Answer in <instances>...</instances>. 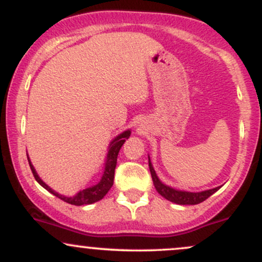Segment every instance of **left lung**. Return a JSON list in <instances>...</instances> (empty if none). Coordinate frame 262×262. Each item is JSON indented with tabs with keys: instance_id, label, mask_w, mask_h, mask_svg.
I'll return each mask as SVG.
<instances>
[{
	"instance_id": "obj_1",
	"label": "left lung",
	"mask_w": 262,
	"mask_h": 262,
	"mask_svg": "<svg viewBox=\"0 0 262 262\" xmlns=\"http://www.w3.org/2000/svg\"><path fill=\"white\" fill-rule=\"evenodd\" d=\"M149 169L150 173H151L152 182H154V186L156 191L161 194L162 197L166 198L170 202H173L176 204H198L203 201H206L209 196H212L214 192H217L222 186L219 187L212 188V189H206V191L201 192H188V191H181V189H176L170 187V186L165 185L164 182L160 181L158 175H156L154 167H152L151 161H150L149 158Z\"/></svg>"
}]
</instances>
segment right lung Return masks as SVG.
<instances>
[{"label":"right lung","instance_id":"obj_1","mask_svg":"<svg viewBox=\"0 0 262 262\" xmlns=\"http://www.w3.org/2000/svg\"><path fill=\"white\" fill-rule=\"evenodd\" d=\"M132 132L129 130H124L123 133L117 135L114 139L111 141L110 145H108V150H107V156H106V162H104V170H103V175H102L100 182L96 183L95 186H91V187L82 189L80 191L79 193H76L73 197H68V196H62V194L58 193L56 191H54L53 188H50L49 186L45 183L43 180L39 177V175L35 171L34 166L32 165L31 160H29V166H31V170L34 175V179L37 180V182L40 186L49 191L50 193H53L54 196H56L60 200H62L66 203L74 204V206H83V204H92L97 201H100L107 194V192L110 191L111 187L113 186V179H114V170H116V165H117V158H118V152L121 150L122 145L124 144L125 139H128L130 137ZM28 156V155H27Z\"/></svg>","mask_w":262,"mask_h":262}]
</instances>
